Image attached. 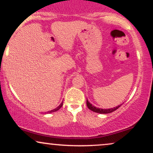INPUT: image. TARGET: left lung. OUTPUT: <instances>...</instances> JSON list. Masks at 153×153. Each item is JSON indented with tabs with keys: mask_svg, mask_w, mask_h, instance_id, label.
I'll return each instance as SVG.
<instances>
[{
	"mask_svg": "<svg viewBox=\"0 0 153 153\" xmlns=\"http://www.w3.org/2000/svg\"><path fill=\"white\" fill-rule=\"evenodd\" d=\"M86 104H87V106L88 108H89V109L93 111L96 112V113H99V114H109V113H111V112L114 111L117 109V108H119V107L121 106V105H119V106H117L116 107H114V108H106V109H103V108H97V107L94 106V105H92L91 103L89 102L88 101H86Z\"/></svg>",
	"mask_w": 153,
	"mask_h": 153,
	"instance_id": "8db88e82",
	"label": "left lung"
}]
</instances>
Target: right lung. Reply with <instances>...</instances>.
Here are the masks:
<instances>
[{
    "label": "right lung",
    "mask_w": 153,
    "mask_h": 153,
    "mask_svg": "<svg viewBox=\"0 0 153 153\" xmlns=\"http://www.w3.org/2000/svg\"><path fill=\"white\" fill-rule=\"evenodd\" d=\"M62 105H63V101H62V103H60V104H59V106H57V108H54V109H52V110H51V111H47V114H50V113H52V112H54V111H58V110L59 109V108H61V107H62Z\"/></svg>",
    "instance_id": "1"
}]
</instances>
